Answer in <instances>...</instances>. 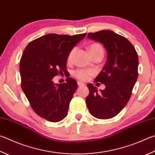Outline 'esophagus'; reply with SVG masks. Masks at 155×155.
<instances>
[{
  "label": "esophagus",
  "mask_w": 155,
  "mask_h": 155,
  "mask_svg": "<svg viewBox=\"0 0 155 155\" xmlns=\"http://www.w3.org/2000/svg\"><path fill=\"white\" fill-rule=\"evenodd\" d=\"M77 83H78V86H84V85H85V83H83L82 82H80V81H78Z\"/></svg>",
  "instance_id": "34e87169"
}]
</instances>
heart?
<instances>
[{
    "instance_id": "obj_1",
    "label": "heart",
    "mask_w": 155,
    "mask_h": 155,
    "mask_svg": "<svg viewBox=\"0 0 155 155\" xmlns=\"http://www.w3.org/2000/svg\"><path fill=\"white\" fill-rule=\"evenodd\" d=\"M89 49L92 56H94L97 53H104L102 47L101 46L99 43H92L91 45H90L89 47ZM75 51V47L72 48L70 51L68 57H67V61H68V63L72 62L73 56L74 55ZM94 74L95 71L93 69H78L74 70V71L72 72V75L74 76L75 78H77V79L82 81H86L87 80H88L89 78L91 77V76L94 75Z\"/></svg>"
}]
</instances>
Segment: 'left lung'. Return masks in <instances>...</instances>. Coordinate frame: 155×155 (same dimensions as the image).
Returning <instances> with one entry per match:
<instances>
[{
    "label": "left lung",
    "mask_w": 155,
    "mask_h": 155,
    "mask_svg": "<svg viewBox=\"0 0 155 155\" xmlns=\"http://www.w3.org/2000/svg\"><path fill=\"white\" fill-rule=\"evenodd\" d=\"M88 38L100 42L107 51V60L95 82L106 85L97 92L96 87L87 85L89 94L86 104L90 113L100 119L117 115L130 99L138 77V56L127 39L111 30L89 33Z\"/></svg>",
    "instance_id": "obj_1"
}]
</instances>
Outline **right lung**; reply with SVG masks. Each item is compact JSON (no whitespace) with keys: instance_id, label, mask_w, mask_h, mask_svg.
Here are the masks:
<instances>
[{"instance_id":"obj_1","label":"right lung","mask_w":155,"mask_h":155,"mask_svg":"<svg viewBox=\"0 0 155 155\" xmlns=\"http://www.w3.org/2000/svg\"><path fill=\"white\" fill-rule=\"evenodd\" d=\"M86 35L49 34L31 41L21 55L22 90L33 110L50 122H59L67 116L69 104L77 89V81L72 78L61 84H55L53 78L66 72L70 51Z\"/></svg>"}]
</instances>
